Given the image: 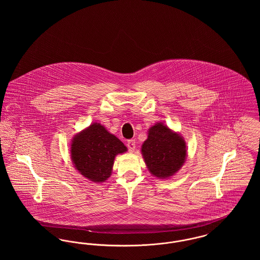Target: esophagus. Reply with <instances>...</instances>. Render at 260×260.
I'll return each mask as SVG.
<instances>
[{
    "label": "esophagus",
    "instance_id": "obj_1",
    "mask_svg": "<svg viewBox=\"0 0 260 260\" xmlns=\"http://www.w3.org/2000/svg\"><path fill=\"white\" fill-rule=\"evenodd\" d=\"M127 148L129 150V152H134L136 149V140L135 139H131L127 141Z\"/></svg>",
    "mask_w": 260,
    "mask_h": 260
}]
</instances>
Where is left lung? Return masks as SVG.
I'll return each mask as SVG.
<instances>
[{"label": "left lung", "mask_w": 260, "mask_h": 260, "mask_svg": "<svg viewBox=\"0 0 260 260\" xmlns=\"http://www.w3.org/2000/svg\"><path fill=\"white\" fill-rule=\"evenodd\" d=\"M141 154L149 173L158 179H169L178 173L187 158L183 136L162 122L150 126Z\"/></svg>", "instance_id": "obj_1"}]
</instances>
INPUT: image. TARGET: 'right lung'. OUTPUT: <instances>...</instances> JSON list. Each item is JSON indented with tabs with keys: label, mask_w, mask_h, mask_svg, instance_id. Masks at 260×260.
Here are the masks:
<instances>
[{
	"label": "right lung",
	"mask_w": 260,
	"mask_h": 260,
	"mask_svg": "<svg viewBox=\"0 0 260 260\" xmlns=\"http://www.w3.org/2000/svg\"><path fill=\"white\" fill-rule=\"evenodd\" d=\"M126 151L124 143L100 123L76 134L70 143L75 169L93 183L105 182L111 176L116 156Z\"/></svg>",
	"instance_id": "1"
}]
</instances>
